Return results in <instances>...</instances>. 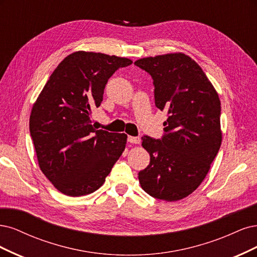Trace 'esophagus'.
<instances>
[{
    "instance_id": "obj_1",
    "label": "esophagus",
    "mask_w": 257,
    "mask_h": 257,
    "mask_svg": "<svg viewBox=\"0 0 257 257\" xmlns=\"http://www.w3.org/2000/svg\"><path fill=\"white\" fill-rule=\"evenodd\" d=\"M128 142L130 144H140L141 143V139L139 137H128Z\"/></svg>"
}]
</instances>
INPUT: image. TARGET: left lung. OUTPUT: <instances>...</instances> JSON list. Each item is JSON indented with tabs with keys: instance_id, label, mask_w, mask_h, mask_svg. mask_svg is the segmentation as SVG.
<instances>
[{
	"instance_id": "1",
	"label": "left lung",
	"mask_w": 257,
	"mask_h": 257,
	"mask_svg": "<svg viewBox=\"0 0 257 257\" xmlns=\"http://www.w3.org/2000/svg\"><path fill=\"white\" fill-rule=\"evenodd\" d=\"M152 76L155 103L168 112L161 140L142 137L151 162L139 172L146 193L174 202L202 184L222 142L221 103L217 90L194 60L184 53L135 62Z\"/></svg>"
}]
</instances>
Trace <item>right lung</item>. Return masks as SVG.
<instances>
[{
    "label": "right lung",
    "instance_id": "add662e5",
    "mask_svg": "<svg viewBox=\"0 0 257 257\" xmlns=\"http://www.w3.org/2000/svg\"><path fill=\"white\" fill-rule=\"evenodd\" d=\"M126 57L77 51L66 56L32 107L30 132L39 168L65 195L95 192L127 143V135L96 130L90 120L107 80Z\"/></svg>",
    "mask_w": 257,
    "mask_h": 257
}]
</instances>
